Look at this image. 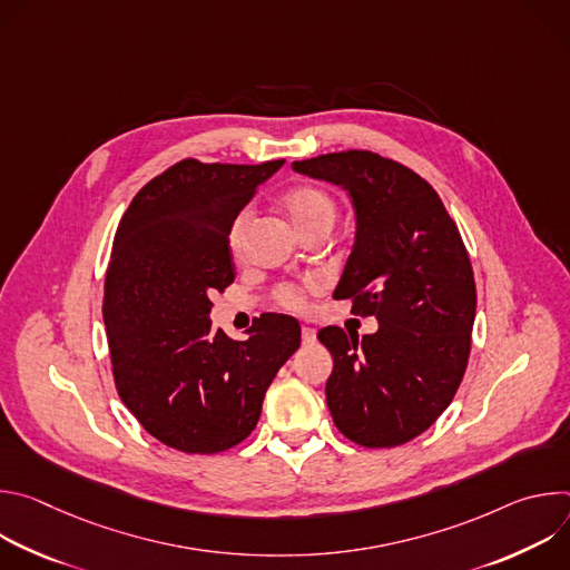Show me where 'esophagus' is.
Instances as JSON below:
<instances>
[{"instance_id":"esophagus-1","label":"esophagus","mask_w":570,"mask_h":570,"mask_svg":"<svg viewBox=\"0 0 570 570\" xmlns=\"http://www.w3.org/2000/svg\"><path fill=\"white\" fill-rule=\"evenodd\" d=\"M302 343L304 345L315 343V330L313 327H302Z\"/></svg>"}]
</instances>
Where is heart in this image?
<instances>
[{
	"label": "heart",
	"instance_id": "heart-1",
	"mask_svg": "<svg viewBox=\"0 0 570 570\" xmlns=\"http://www.w3.org/2000/svg\"><path fill=\"white\" fill-rule=\"evenodd\" d=\"M282 212L286 214L288 223L293 229L304 236L306 232L315 227H332L336 218V205L330 194H324L317 187L311 185H299L288 189L282 200ZM248 223L250 214L248 212H238L229 227H227V248L232 255H240L243 246H246V234H248ZM277 299L288 306V308H299L304 304V295L295 286H282L277 288Z\"/></svg>",
	"mask_w": 570,
	"mask_h": 570
}]
</instances>
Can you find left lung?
Masks as SVG:
<instances>
[{
  "mask_svg": "<svg viewBox=\"0 0 570 570\" xmlns=\"http://www.w3.org/2000/svg\"><path fill=\"white\" fill-rule=\"evenodd\" d=\"M302 176L347 191L356 234L336 299L379 330L317 332L332 352L327 405L334 424L370 449L424 433L464 376L475 317V282L455 223L435 189L409 167L370 150L293 161Z\"/></svg>",
  "mask_w": 570,
  "mask_h": 570,
  "instance_id": "obj_1",
  "label": "left lung"
}]
</instances>
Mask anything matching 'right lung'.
I'll return each instance as SVG.
<instances>
[{"instance_id": "right-lung-1", "label": "right lung", "mask_w": 570, "mask_h": 570, "mask_svg": "<svg viewBox=\"0 0 570 570\" xmlns=\"http://www.w3.org/2000/svg\"><path fill=\"white\" fill-rule=\"evenodd\" d=\"M284 159L203 165L183 159L126 209L106 273L104 322L115 383L161 444L218 453L246 440L299 322L264 313L246 341L212 327V293L234 282L227 227Z\"/></svg>"}]
</instances>
